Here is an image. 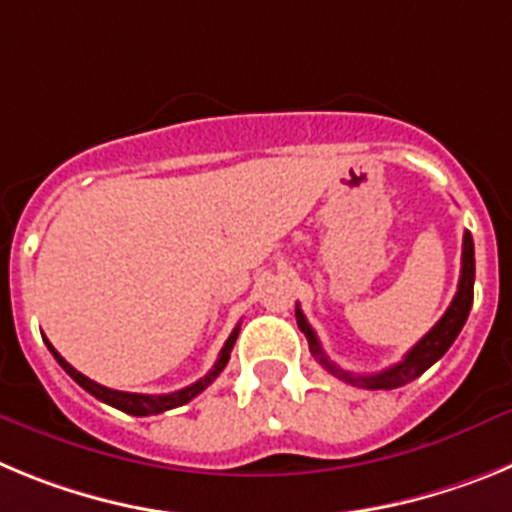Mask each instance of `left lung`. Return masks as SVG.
Instances as JSON below:
<instances>
[{"label":"left lung","instance_id":"left-lung-1","mask_svg":"<svg viewBox=\"0 0 512 512\" xmlns=\"http://www.w3.org/2000/svg\"><path fill=\"white\" fill-rule=\"evenodd\" d=\"M472 300H474V241L472 233H464V246H461V277H459V289H456L454 300H451L449 310L443 312V318L433 325L413 348H410L405 359L397 361L395 366L390 369H382L377 374H351L343 372L341 366H336L333 361L325 356L323 346H320L318 336H315V330L310 328V323L302 315L300 305H297L295 315H297V325L305 333L307 343H310L312 356L320 361V364L328 369L333 377L343 379V382L354 384V387H364V390H397L402 384L413 382L418 379L425 369H431L438 359H441L446 351L451 348V343L456 341V336L461 333L464 323L469 318V310H472Z\"/></svg>","mask_w":512,"mask_h":512}]
</instances>
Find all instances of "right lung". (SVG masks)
I'll use <instances>...</instances> for the list:
<instances>
[{
	"label": "right lung",
	"mask_w": 512,
	"mask_h": 512,
	"mask_svg": "<svg viewBox=\"0 0 512 512\" xmlns=\"http://www.w3.org/2000/svg\"><path fill=\"white\" fill-rule=\"evenodd\" d=\"M238 330H241V328H235L233 333H230V338L225 341L223 351H220V356H217L215 366H212L205 377L197 379V382L189 384V387H184V390L169 392V395H138V392H120V390H110V387H102V384L92 382L89 377H84L81 372H76L74 366H71L69 361L63 359L56 348L51 346V341H48V338H45V346L51 348V354L56 356L58 364L63 366V372L69 374V377L74 379L76 384H81V387H84L89 395H94L97 400L107 402V405H112V408L122 410V413L140 415V418H143V415H158V413H166V410H171V408H179V405H187V402L194 400V397L200 395L202 390H207V387H210V384L215 382L217 377H220V372L225 369V364H228L230 351H233L235 338H238Z\"/></svg>",
	"instance_id": "1"
}]
</instances>
